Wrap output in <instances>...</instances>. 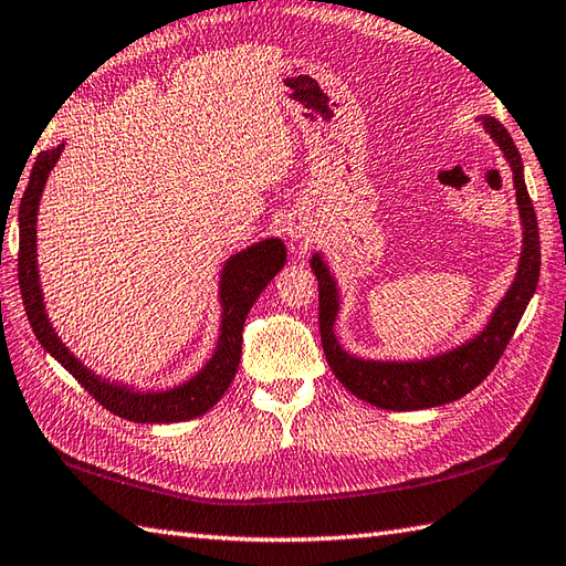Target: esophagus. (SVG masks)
Returning <instances> with one entry per match:
<instances>
[{"mask_svg": "<svg viewBox=\"0 0 566 566\" xmlns=\"http://www.w3.org/2000/svg\"><path fill=\"white\" fill-rule=\"evenodd\" d=\"M292 239H294V241H301V243H308V237L303 234V231H298V229L292 231Z\"/></svg>", "mask_w": 566, "mask_h": 566, "instance_id": "1", "label": "esophagus"}]
</instances>
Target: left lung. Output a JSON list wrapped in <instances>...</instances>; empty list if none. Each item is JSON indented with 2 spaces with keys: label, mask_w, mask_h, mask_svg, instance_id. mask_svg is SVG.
<instances>
[{
  "label": "left lung",
  "mask_w": 566,
  "mask_h": 566,
  "mask_svg": "<svg viewBox=\"0 0 566 566\" xmlns=\"http://www.w3.org/2000/svg\"><path fill=\"white\" fill-rule=\"evenodd\" d=\"M483 132L497 145L506 165L512 169V184L516 191V210L521 224V253L512 284L488 315L485 325L444 349L421 358H366L344 349L337 335V317L342 311V289L323 253L311 255V270L317 277L321 296V339L325 358L337 375V380L358 399L370 407L387 411H418L442 407L469 395L495 368L504 346L510 344L514 329L524 315L528 301L535 294L541 277V237L535 222L533 202L524 181V163L512 136L492 117H478Z\"/></svg>",
  "instance_id": "8db88e82"
}]
</instances>
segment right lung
<instances>
[{"label":"right lung","mask_w":566,"mask_h":566,"mask_svg":"<svg viewBox=\"0 0 566 566\" xmlns=\"http://www.w3.org/2000/svg\"><path fill=\"white\" fill-rule=\"evenodd\" d=\"M66 140L56 148L42 150L28 177L25 193L19 206V284L28 323H31L38 342L45 352L74 375L81 387L103 403L114 416L134 423H181L208 413L237 378L241 360V332L243 321L263 289L274 280L284 263L286 249L280 237H270L243 251L229 255L220 270L217 284V303H220V332L210 358L191 378L163 389H140L136 385L109 380L97 375L62 342L54 329L45 294L40 284L38 268V212L40 200L54 165L60 163Z\"/></svg>","instance_id":"1"}]
</instances>
